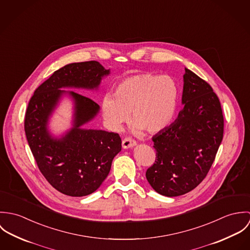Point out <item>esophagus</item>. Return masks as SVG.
<instances>
[{"instance_id": "1", "label": "esophagus", "mask_w": 250, "mask_h": 250, "mask_svg": "<svg viewBox=\"0 0 250 250\" xmlns=\"http://www.w3.org/2000/svg\"><path fill=\"white\" fill-rule=\"evenodd\" d=\"M136 142L130 138H126L122 141V147L124 149H128V148H133L134 146H136Z\"/></svg>"}]
</instances>
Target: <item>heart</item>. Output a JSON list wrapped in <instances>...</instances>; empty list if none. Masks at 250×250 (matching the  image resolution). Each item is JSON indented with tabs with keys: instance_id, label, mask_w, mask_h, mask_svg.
Instances as JSON below:
<instances>
[{
	"instance_id": "obj_1",
	"label": "heart",
	"mask_w": 250,
	"mask_h": 250,
	"mask_svg": "<svg viewBox=\"0 0 250 250\" xmlns=\"http://www.w3.org/2000/svg\"><path fill=\"white\" fill-rule=\"evenodd\" d=\"M178 103V87L168 76L149 73L137 74L122 80L114 88L113 95L107 94L101 108L108 127L121 129L128 120L133 131L157 134L172 121Z\"/></svg>"
}]
</instances>
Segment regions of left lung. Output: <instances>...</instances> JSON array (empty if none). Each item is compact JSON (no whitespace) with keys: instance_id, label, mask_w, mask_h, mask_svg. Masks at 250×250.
I'll use <instances>...</instances> for the list:
<instances>
[{"instance_id":"8db88e82","label":"left lung","mask_w":250,"mask_h":250,"mask_svg":"<svg viewBox=\"0 0 250 250\" xmlns=\"http://www.w3.org/2000/svg\"><path fill=\"white\" fill-rule=\"evenodd\" d=\"M177 119L152 141L155 164L146 171L150 186L174 197L195 188L209 172L223 138V115L211 85L185 68Z\"/></svg>"}]
</instances>
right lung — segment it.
<instances>
[{
    "mask_svg": "<svg viewBox=\"0 0 250 250\" xmlns=\"http://www.w3.org/2000/svg\"><path fill=\"white\" fill-rule=\"evenodd\" d=\"M109 73L95 61L69 63L40 84L29 102L25 116L27 141L43 176L63 194L79 197L94 192L121 151V139L115 133L83 128L99 113V105L62 88L97 90ZM63 96L73 101L72 127L55 137L48 130V122Z\"/></svg>",
    "mask_w": 250,
    "mask_h": 250,
    "instance_id": "obj_1",
    "label": "right lung"
}]
</instances>
